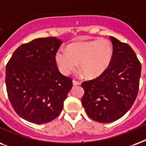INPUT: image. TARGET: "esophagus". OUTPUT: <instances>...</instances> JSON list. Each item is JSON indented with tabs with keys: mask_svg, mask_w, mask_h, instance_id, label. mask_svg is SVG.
Returning a JSON list of instances; mask_svg holds the SVG:
<instances>
[{
	"mask_svg": "<svg viewBox=\"0 0 146 146\" xmlns=\"http://www.w3.org/2000/svg\"><path fill=\"white\" fill-rule=\"evenodd\" d=\"M72 84H73V85L74 86H77L80 84V82H79V81H75V80H73V81H72Z\"/></svg>",
	"mask_w": 146,
	"mask_h": 146,
	"instance_id": "34e87169",
	"label": "esophagus"
}]
</instances>
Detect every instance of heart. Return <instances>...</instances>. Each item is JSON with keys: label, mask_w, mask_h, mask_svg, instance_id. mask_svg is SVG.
<instances>
[{"label": "heart", "mask_w": 146, "mask_h": 146, "mask_svg": "<svg viewBox=\"0 0 146 146\" xmlns=\"http://www.w3.org/2000/svg\"><path fill=\"white\" fill-rule=\"evenodd\" d=\"M113 55L111 42L107 39H94L73 42L66 50L58 49L55 61L62 74H68L79 70L88 78H96L104 73L110 65Z\"/></svg>", "instance_id": "obj_1"}]
</instances>
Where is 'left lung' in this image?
Returning a JSON list of instances; mask_svg holds the SVG:
<instances>
[{"mask_svg": "<svg viewBox=\"0 0 146 146\" xmlns=\"http://www.w3.org/2000/svg\"><path fill=\"white\" fill-rule=\"evenodd\" d=\"M113 55L108 69L97 78L84 81L81 99L88 116L97 122L111 123L130 109L137 97L142 66L133 48L113 36Z\"/></svg>", "mask_w": 146, "mask_h": 146, "instance_id": "8db88e82", "label": "left lung"}]
</instances>
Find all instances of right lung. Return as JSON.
Returning <instances> with one entry per match:
<instances>
[{"label":"right lung","mask_w":146,"mask_h":146,"mask_svg":"<svg viewBox=\"0 0 146 146\" xmlns=\"http://www.w3.org/2000/svg\"><path fill=\"white\" fill-rule=\"evenodd\" d=\"M62 43L56 37L33 39L18 47L6 66L9 100L16 113L30 123L56 118L72 88V80L61 74L55 61Z\"/></svg>","instance_id":"add662e5"}]
</instances>
